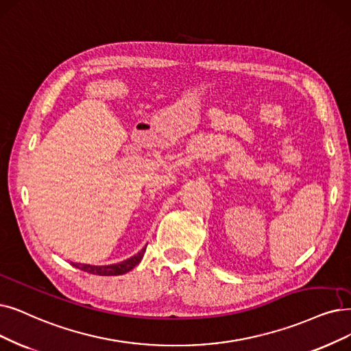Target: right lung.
<instances>
[{
	"label": "right lung",
	"instance_id": "right-lung-1",
	"mask_svg": "<svg viewBox=\"0 0 351 351\" xmlns=\"http://www.w3.org/2000/svg\"><path fill=\"white\" fill-rule=\"evenodd\" d=\"M145 249L147 246L138 252L136 255H134L132 258L123 261L121 263H114V265H104V266H95V265H82V263H73V266H76L77 269L80 271H85L88 274L92 275H101V276H114V275H123L130 272L132 268L141 262L144 254H145Z\"/></svg>",
	"mask_w": 351,
	"mask_h": 351
}]
</instances>
